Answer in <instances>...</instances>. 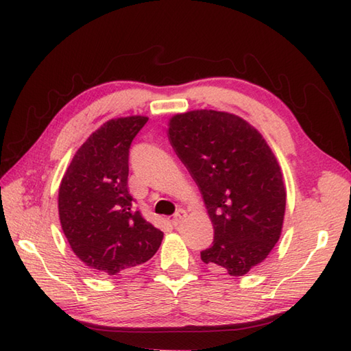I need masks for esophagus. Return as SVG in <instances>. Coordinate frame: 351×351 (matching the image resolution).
Listing matches in <instances>:
<instances>
[{"mask_svg":"<svg viewBox=\"0 0 351 351\" xmlns=\"http://www.w3.org/2000/svg\"><path fill=\"white\" fill-rule=\"evenodd\" d=\"M185 215H187V213H185V210H182V208H180L173 215V219H171V223H173L175 226L181 225V221L185 219Z\"/></svg>","mask_w":351,"mask_h":351,"instance_id":"obj_1","label":"esophagus"}]
</instances>
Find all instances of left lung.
I'll use <instances>...</instances> for the list:
<instances>
[{"label": "left lung", "instance_id": "8db88e82", "mask_svg": "<svg viewBox=\"0 0 351 351\" xmlns=\"http://www.w3.org/2000/svg\"><path fill=\"white\" fill-rule=\"evenodd\" d=\"M169 140L202 193L214 243L205 264L244 276L279 241L287 191L259 131L226 111L195 110L169 122Z\"/></svg>", "mask_w": 351, "mask_h": 351}]
</instances>
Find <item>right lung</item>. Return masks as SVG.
Returning <instances> with one entry per match:
<instances>
[{"instance_id": "right-lung-1", "label": "right lung", "mask_w": 351, "mask_h": 351, "mask_svg": "<svg viewBox=\"0 0 351 351\" xmlns=\"http://www.w3.org/2000/svg\"><path fill=\"white\" fill-rule=\"evenodd\" d=\"M145 116L111 119L69 164L58 190V215L73 253L96 274H117L151 259L162 232L143 219L128 191V156Z\"/></svg>"}]
</instances>
